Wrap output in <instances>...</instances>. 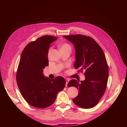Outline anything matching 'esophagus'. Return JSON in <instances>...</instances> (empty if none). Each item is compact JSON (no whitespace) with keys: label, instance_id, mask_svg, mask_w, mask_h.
I'll use <instances>...</instances> for the list:
<instances>
[{"label":"esophagus","instance_id":"1","mask_svg":"<svg viewBox=\"0 0 127 127\" xmlns=\"http://www.w3.org/2000/svg\"><path fill=\"white\" fill-rule=\"evenodd\" d=\"M69 81V80L68 79H66V86H67V84H68Z\"/></svg>","mask_w":127,"mask_h":127}]
</instances>
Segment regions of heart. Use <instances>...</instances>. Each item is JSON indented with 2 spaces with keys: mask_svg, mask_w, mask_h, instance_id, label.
I'll return each instance as SVG.
<instances>
[{
  "mask_svg": "<svg viewBox=\"0 0 127 127\" xmlns=\"http://www.w3.org/2000/svg\"><path fill=\"white\" fill-rule=\"evenodd\" d=\"M60 51H71L72 48L70 45L67 43H64L62 44L60 46Z\"/></svg>",
  "mask_w": 127,
  "mask_h": 127,
  "instance_id": "1",
  "label": "heart"
}]
</instances>
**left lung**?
I'll return each instance as SVG.
<instances>
[{
    "label": "left lung",
    "instance_id": "8db88e82",
    "mask_svg": "<svg viewBox=\"0 0 127 127\" xmlns=\"http://www.w3.org/2000/svg\"><path fill=\"white\" fill-rule=\"evenodd\" d=\"M73 44L76 61L74 64L79 72L85 71L84 81L72 79L67 86H74L79 90L73 102L83 108L95 106L103 95L108 77V67L104 52L92 38L82 34L64 35Z\"/></svg>",
    "mask_w": 127,
    "mask_h": 127
}]
</instances>
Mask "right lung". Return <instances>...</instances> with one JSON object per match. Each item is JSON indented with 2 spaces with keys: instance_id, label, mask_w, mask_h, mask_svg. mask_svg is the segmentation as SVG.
Listing matches in <instances>:
<instances>
[{
  "instance_id": "obj_1",
  "label": "right lung",
  "mask_w": 127,
  "mask_h": 127,
  "mask_svg": "<svg viewBox=\"0 0 127 127\" xmlns=\"http://www.w3.org/2000/svg\"><path fill=\"white\" fill-rule=\"evenodd\" d=\"M57 39L52 35L42 36L28 44L21 54L16 77L17 84L24 99L35 107L43 108L52 105L65 86L63 77L52 79L43 74V69L49 64L50 44Z\"/></svg>"
}]
</instances>
